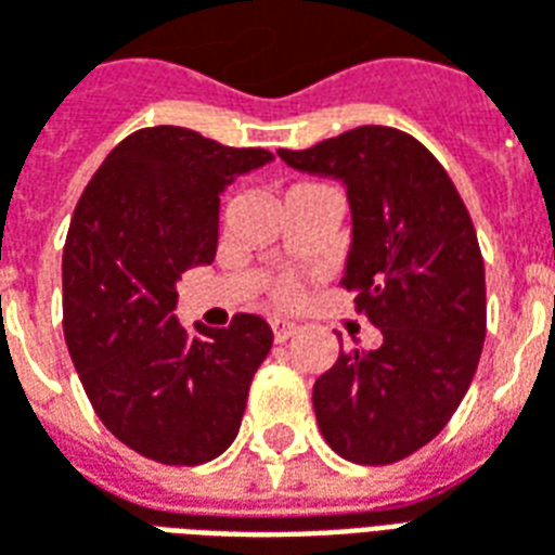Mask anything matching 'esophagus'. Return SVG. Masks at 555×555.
Wrapping results in <instances>:
<instances>
[{
    "instance_id": "34e87169",
    "label": "esophagus",
    "mask_w": 555,
    "mask_h": 555,
    "mask_svg": "<svg viewBox=\"0 0 555 555\" xmlns=\"http://www.w3.org/2000/svg\"><path fill=\"white\" fill-rule=\"evenodd\" d=\"M270 326H273V338H276V341H288V338L300 330V326L291 324V321H285V318H273Z\"/></svg>"
}]
</instances>
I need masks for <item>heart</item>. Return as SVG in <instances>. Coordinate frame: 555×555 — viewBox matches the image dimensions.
<instances>
[{
  "mask_svg": "<svg viewBox=\"0 0 555 555\" xmlns=\"http://www.w3.org/2000/svg\"><path fill=\"white\" fill-rule=\"evenodd\" d=\"M294 297H297V285H294V279H279L276 285H273V300L294 302Z\"/></svg>",
  "mask_w": 555,
  "mask_h": 555,
  "instance_id": "1",
  "label": "heart"
}]
</instances>
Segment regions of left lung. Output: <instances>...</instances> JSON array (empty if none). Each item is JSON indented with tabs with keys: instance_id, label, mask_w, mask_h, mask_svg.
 <instances>
[{
	"instance_id": "left-lung-1",
	"label": "left lung",
	"mask_w": 555,
	"mask_h": 555,
	"mask_svg": "<svg viewBox=\"0 0 555 555\" xmlns=\"http://www.w3.org/2000/svg\"><path fill=\"white\" fill-rule=\"evenodd\" d=\"M279 157L345 183L353 237L341 285L384 336L314 380L318 428L353 464H396L446 428L478 369L488 300L473 219L437 157L396 127Z\"/></svg>"
}]
</instances>
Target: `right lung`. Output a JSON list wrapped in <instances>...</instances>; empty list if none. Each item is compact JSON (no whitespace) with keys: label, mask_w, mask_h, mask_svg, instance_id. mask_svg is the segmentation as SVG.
<instances>
[{"label":"right lung","mask_w":555,"mask_h":555,"mask_svg":"<svg viewBox=\"0 0 555 555\" xmlns=\"http://www.w3.org/2000/svg\"><path fill=\"white\" fill-rule=\"evenodd\" d=\"M264 147H229L186 127H145L109 151L79 198L62 255L65 341L106 428L133 452L195 466L229 449L273 345L258 314L229 330L178 318V279L210 264L219 195L261 169Z\"/></svg>","instance_id":"add662e5"}]
</instances>
